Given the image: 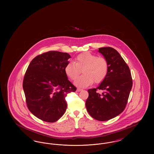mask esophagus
<instances>
[{
    "mask_svg": "<svg viewBox=\"0 0 154 154\" xmlns=\"http://www.w3.org/2000/svg\"><path fill=\"white\" fill-rule=\"evenodd\" d=\"M82 89H81V88H77V92H80V91H82Z\"/></svg>",
    "mask_w": 154,
    "mask_h": 154,
    "instance_id": "1",
    "label": "esophagus"
}]
</instances>
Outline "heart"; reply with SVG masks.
<instances>
[{"label": "heart", "instance_id": "heart-1", "mask_svg": "<svg viewBox=\"0 0 154 154\" xmlns=\"http://www.w3.org/2000/svg\"><path fill=\"white\" fill-rule=\"evenodd\" d=\"M109 63L107 59L102 57H97L89 52L79 54L75 58L74 63L69 62L65 67L66 75L74 82L77 87H86L91 85L94 81L100 83L104 80L109 72Z\"/></svg>", "mask_w": 154, "mask_h": 154}]
</instances>
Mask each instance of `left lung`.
I'll list each match as a JSON object with an SVG mask.
<instances>
[{"instance_id": "8db88e82", "label": "left lung", "mask_w": 154, "mask_h": 154, "mask_svg": "<svg viewBox=\"0 0 154 154\" xmlns=\"http://www.w3.org/2000/svg\"><path fill=\"white\" fill-rule=\"evenodd\" d=\"M109 63L106 79L96 88L89 89L85 106L89 115L100 121L117 117L124 110L132 88L129 66L118 52L111 47L99 48ZM101 90V94L97 91Z\"/></svg>"}]
</instances>
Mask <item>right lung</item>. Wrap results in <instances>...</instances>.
I'll use <instances>...</instances> for the list:
<instances>
[{
  "mask_svg": "<svg viewBox=\"0 0 154 154\" xmlns=\"http://www.w3.org/2000/svg\"><path fill=\"white\" fill-rule=\"evenodd\" d=\"M69 58L66 52H45L33 59L25 74L23 89L28 108L45 122L58 121L66 111L67 94L76 91L65 72Z\"/></svg>",
  "mask_w": 154,
  "mask_h": 154,
  "instance_id": "obj_1",
  "label": "right lung"
}]
</instances>
